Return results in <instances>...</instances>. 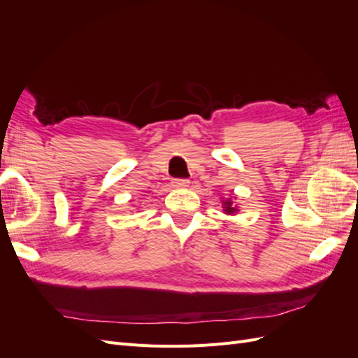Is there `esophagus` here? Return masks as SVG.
Wrapping results in <instances>:
<instances>
[{"label": "esophagus", "instance_id": "obj_1", "mask_svg": "<svg viewBox=\"0 0 358 358\" xmlns=\"http://www.w3.org/2000/svg\"><path fill=\"white\" fill-rule=\"evenodd\" d=\"M188 183H189L188 179H173L171 180V185L175 188H185V187H188Z\"/></svg>", "mask_w": 358, "mask_h": 358}]
</instances>
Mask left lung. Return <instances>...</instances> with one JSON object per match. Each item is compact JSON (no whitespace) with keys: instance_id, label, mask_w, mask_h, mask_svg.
Instances as JSON below:
<instances>
[{"instance_id":"left-lung-1","label":"left lung","mask_w":358,"mask_h":358,"mask_svg":"<svg viewBox=\"0 0 358 358\" xmlns=\"http://www.w3.org/2000/svg\"><path fill=\"white\" fill-rule=\"evenodd\" d=\"M231 204H233V203H231L230 200H227V201L224 203V208H225L224 210H225L227 213H233V212H236V209H234V208H231Z\"/></svg>"}]
</instances>
